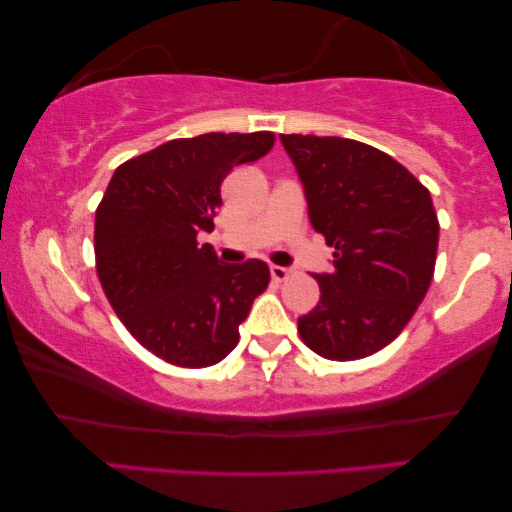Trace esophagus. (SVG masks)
<instances>
[{
    "label": "esophagus",
    "instance_id": "34e87169",
    "mask_svg": "<svg viewBox=\"0 0 512 512\" xmlns=\"http://www.w3.org/2000/svg\"><path fill=\"white\" fill-rule=\"evenodd\" d=\"M270 274H272V279H274V281H286L288 276L292 274V270H290V267L272 265V267H270Z\"/></svg>",
    "mask_w": 512,
    "mask_h": 512
}]
</instances>
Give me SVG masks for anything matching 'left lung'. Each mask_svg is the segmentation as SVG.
I'll return each instance as SVG.
<instances>
[{
  "instance_id": "left-lung-1",
  "label": "left lung",
  "mask_w": 512,
  "mask_h": 512,
  "mask_svg": "<svg viewBox=\"0 0 512 512\" xmlns=\"http://www.w3.org/2000/svg\"><path fill=\"white\" fill-rule=\"evenodd\" d=\"M281 142L313 229L335 249L331 274H315L320 301L297 320L301 340L329 360L372 356L404 331L431 286L440 233L431 192L365 142L301 133Z\"/></svg>"
}]
</instances>
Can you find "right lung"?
<instances>
[{
    "mask_svg": "<svg viewBox=\"0 0 512 512\" xmlns=\"http://www.w3.org/2000/svg\"><path fill=\"white\" fill-rule=\"evenodd\" d=\"M274 147V133H204L163 142L117 167L95 213V263L106 299L142 347L179 367L220 363L270 283L263 261L222 265L213 231L222 181Z\"/></svg>",
    "mask_w": 512,
    "mask_h": 512,
    "instance_id": "add662e5",
    "label": "right lung"
}]
</instances>
